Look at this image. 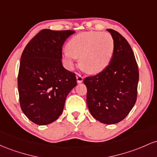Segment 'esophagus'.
Segmentation results:
<instances>
[{"instance_id":"34e87169","label":"esophagus","mask_w":157,"mask_h":157,"mask_svg":"<svg viewBox=\"0 0 157 157\" xmlns=\"http://www.w3.org/2000/svg\"><path fill=\"white\" fill-rule=\"evenodd\" d=\"M83 77L82 76V75H80V74H77L76 75V80H77V83H78V84H80V83H82V82H83Z\"/></svg>"}]
</instances>
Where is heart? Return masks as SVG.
Segmentation results:
<instances>
[{
	"label": "heart",
	"instance_id": "heart-1",
	"mask_svg": "<svg viewBox=\"0 0 157 157\" xmlns=\"http://www.w3.org/2000/svg\"><path fill=\"white\" fill-rule=\"evenodd\" d=\"M63 52L67 64L72 68L76 58L80 65L90 74H97L110 64L114 52V40L108 33L84 32L76 35L67 43Z\"/></svg>",
	"mask_w": 157,
	"mask_h": 157
}]
</instances>
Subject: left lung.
Wrapping results in <instances>:
<instances>
[{
  "label": "left lung",
  "mask_w": 157,
  "mask_h": 157,
  "mask_svg": "<svg viewBox=\"0 0 157 157\" xmlns=\"http://www.w3.org/2000/svg\"><path fill=\"white\" fill-rule=\"evenodd\" d=\"M114 40L110 64L101 73L84 78L91 115L104 124L119 122L128 115L137 97L139 69L134 54L121 34L107 29Z\"/></svg>",
  "instance_id": "1"
}]
</instances>
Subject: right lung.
<instances>
[{"mask_svg": "<svg viewBox=\"0 0 157 157\" xmlns=\"http://www.w3.org/2000/svg\"><path fill=\"white\" fill-rule=\"evenodd\" d=\"M75 31H40L24 48L17 76L22 111L38 125L53 122L76 86L75 74L63 67L62 46Z\"/></svg>", "mask_w": 157, "mask_h": 157, "instance_id": "right-lung-1", "label": "right lung"}]
</instances>
